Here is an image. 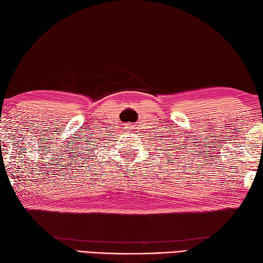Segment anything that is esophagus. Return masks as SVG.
I'll use <instances>...</instances> for the list:
<instances>
[{"label":"esophagus","mask_w":263,"mask_h":263,"mask_svg":"<svg viewBox=\"0 0 263 263\" xmlns=\"http://www.w3.org/2000/svg\"><path fill=\"white\" fill-rule=\"evenodd\" d=\"M124 128H126L127 130H128V133H129V132H132V129H134V124H132V123L128 124V123H127L126 127H124Z\"/></svg>","instance_id":"esophagus-1"}]
</instances>
